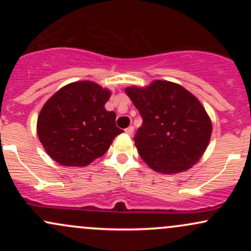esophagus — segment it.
I'll use <instances>...</instances> for the list:
<instances>
[{
    "instance_id": "34e87169",
    "label": "esophagus",
    "mask_w": 251,
    "mask_h": 251,
    "mask_svg": "<svg viewBox=\"0 0 251 251\" xmlns=\"http://www.w3.org/2000/svg\"><path fill=\"white\" fill-rule=\"evenodd\" d=\"M133 131H134L133 126H128V127L125 129V133L128 134V135H132V134H133Z\"/></svg>"
}]
</instances>
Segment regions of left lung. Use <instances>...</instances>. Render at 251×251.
<instances>
[{
    "label": "left lung",
    "instance_id": "obj_1",
    "mask_svg": "<svg viewBox=\"0 0 251 251\" xmlns=\"http://www.w3.org/2000/svg\"><path fill=\"white\" fill-rule=\"evenodd\" d=\"M125 91L143 118L134 143L150 168L174 175L186 171L201 159L212 125L197 98L183 86L164 80Z\"/></svg>",
    "mask_w": 251,
    "mask_h": 251
}]
</instances>
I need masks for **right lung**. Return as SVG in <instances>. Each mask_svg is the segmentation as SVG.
Instances as JSON below:
<instances>
[{
  "mask_svg": "<svg viewBox=\"0 0 251 251\" xmlns=\"http://www.w3.org/2000/svg\"><path fill=\"white\" fill-rule=\"evenodd\" d=\"M108 89L93 81L66 85L47 100L37 117V135L46 152L63 166H86L101 157L123 129L105 109Z\"/></svg>",
  "mask_w": 251,
  "mask_h": 251,
  "instance_id": "obj_1",
  "label": "right lung"
}]
</instances>
